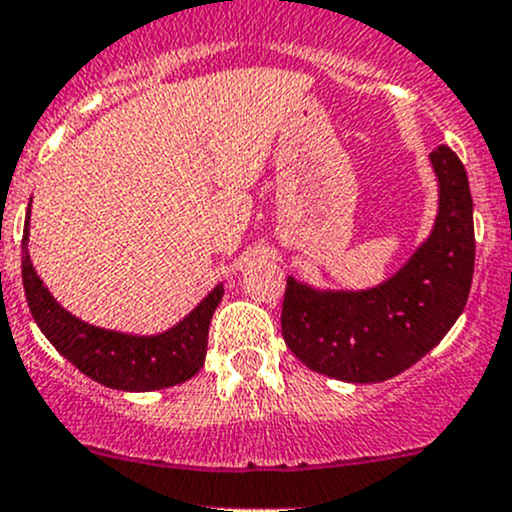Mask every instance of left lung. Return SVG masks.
<instances>
[{"label":"left lung","mask_w":512,"mask_h":512,"mask_svg":"<svg viewBox=\"0 0 512 512\" xmlns=\"http://www.w3.org/2000/svg\"><path fill=\"white\" fill-rule=\"evenodd\" d=\"M441 184L436 226L407 266L360 293H320L288 278L281 330L310 370L342 382H384L434 350L463 313L473 281V199L451 147L431 152Z\"/></svg>","instance_id":"obj_1"}]
</instances>
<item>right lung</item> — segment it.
Here are the masks:
<instances>
[{
	"mask_svg": "<svg viewBox=\"0 0 512 512\" xmlns=\"http://www.w3.org/2000/svg\"><path fill=\"white\" fill-rule=\"evenodd\" d=\"M26 234L29 219L21 239V281L31 315L51 345L86 377L123 392H152L187 382L202 370L207 357L209 323L224 295L221 286L214 288L182 323L167 333L152 337L110 333L73 318L56 303L31 266L26 254Z\"/></svg>",
	"mask_w": 512,
	"mask_h": 512,
	"instance_id": "right-lung-1",
	"label": "right lung"
}]
</instances>
